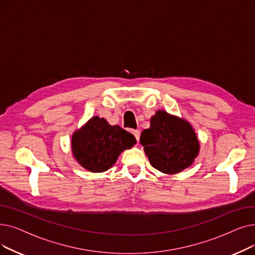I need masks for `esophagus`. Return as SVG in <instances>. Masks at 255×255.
<instances>
[{
  "instance_id": "1",
  "label": "esophagus",
  "mask_w": 255,
  "mask_h": 255,
  "mask_svg": "<svg viewBox=\"0 0 255 255\" xmlns=\"http://www.w3.org/2000/svg\"><path fill=\"white\" fill-rule=\"evenodd\" d=\"M132 134L134 135V137L136 138V140H139V135H140V132L139 130H132Z\"/></svg>"
}]
</instances>
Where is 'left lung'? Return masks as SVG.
Returning <instances> with one entry per match:
<instances>
[{"instance_id": "8db88e82", "label": "left lung", "mask_w": 255, "mask_h": 255, "mask_svg": "<svg viewBox=\"0 0 255 255\" xmlns=\"http://www.w3.org/2000/svg\"><path fill=\"white\" fill-rule=\"evenodd\" d=\"M140 143L153 168L176 174L189 168L200 149L189 122L158 110L151 118L150 128L141 132Z\"/></svg>"}]
</instances>
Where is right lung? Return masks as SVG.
<instances>
[{
    "label": "right lung",
    "instance_id": "add662e5",
    "mask_svg": "<svg viewBox=\"0 0 255 255\" xmlns=\"http://www.w3.org/2000/svg\"><path fill=\"white\" fill-rule=\"evenodd\" d=\"M136 142L135 137L120 126H112L103 118L94 117L72 137V152L84 169L94 173L107 171L119 155Z\"/></svg>",
    "mask_w": 255,
    "mask_h": 255
}]
</instances>
